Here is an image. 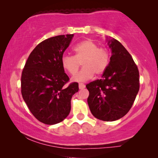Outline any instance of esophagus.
I'll return each instance as SVG.
<instances>
[{"label": "esophagus", "mask_w": 158, "mask_h": 158, "mask_svg": "<svg viewBox=\"0 0 158 158\" xmlns=\"http://www.w3.org/2000/svg\"><path fill=\"white\" fill-rule=\"evenodd\" d=\"M79 88L80 89H84V88H85V85H84L83 83H79Z\"/></svg>", "instance_id": "obj_1"}]
</instances>
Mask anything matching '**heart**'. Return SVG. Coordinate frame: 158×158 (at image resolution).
<instances>
[{"label": "heart", "instance_id": "obj_1", "mask_svg": "<svg viewBox=\"0 0 158 158\" xmlns=\"http://www.w3.org/2000/svg\"><path fill=\"white\" fill-rule=\"evenodd\" d=\"M75 55H63L61 62L62 68L71 75H75L81 67L83 68L73 77V81L77 82L86 81L94 76L103 74L106 70L110 62L109 50L91 40L80 42L74 47Z\"/></svg>", "mask_w": 158, "mask_h": 158}]
</instances>
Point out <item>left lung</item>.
<instances>
[{
  "mask_svg": "<svg viewBox=\"0 0 158 158\" xmlns=\"http://www.w3.org/2000/svg\"><path fill=\"white\" fill-rule=\"evenodd\" d=\"M111 57L102 78L86 85L88 106L95 117L113 122L128 113L139 89L137 64L128 51L114 39L109 40Z\"/></svg>",
  "mask_w": 158,
  "mask_h": 158,
  "instance_id": "left-lung-1",
  "label": "left lung"
}]
</instances>
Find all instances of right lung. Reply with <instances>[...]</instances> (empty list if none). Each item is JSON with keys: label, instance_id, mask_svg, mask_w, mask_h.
<instances>
[{"label": "right lung", "instance_id": "obj_1", "mask_svg": "<svg viewBox=\"0 0 158 158\" xmlns=\"http://www.w3.org/2000/svg\"><path fill=\"white\" fill-rule=\"evenodd\" d=\"M74 34L47 39L33 49L23 69L21 94L34 117L45 124L63 121L71 109L78 83L68 84L61 60Z\"/></svg>", "mask_w": 158, "mask_h": 158}]
</instances>
